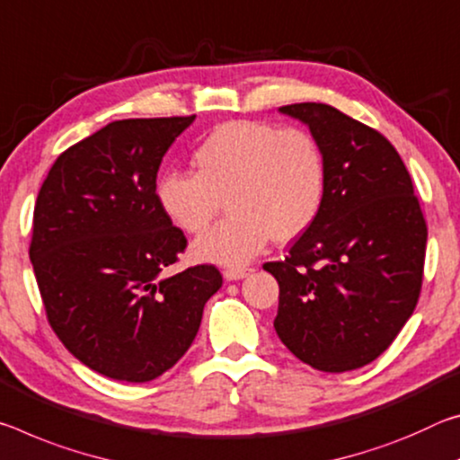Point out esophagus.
<instances>
[{
	"label": "esophagus",
	"instance_id": "1",
	"mask_svg": "<svg viewBox=\"0 0 460 460\" xmlns=\"http://www.w3.org/2000/svg\"><path fill=\"white\" fill-rule=\"evenodd\" d=\"M251 270L252 269H248V267H228L224 270V277L228 281H238V279H244L246 275H251Z\"/></svg>",
	"mask_w": 460,
	"mask_h": 460
}]
</instances>
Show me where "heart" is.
<instances>
[{
	"label": "heart",
	"instance_id": "heart-1",
	"mask_svg": "<svg viewBox=\"0 0 460 460\" xmlns=\"http://www.w3.org/2000/svg\"><path fill=\"white\" fill-rule=\"evenodd\" d=\"M193 164L198 172L161 175L156 201L181 230L201 234L226 199L230 214L193 246L198 259L220 265H244L270 238H299L326 195V155L304 128L232 119L199 142Z\"/></svg>",
	"mask_w": 460,
	"mask_h": 460
}]
</instances>
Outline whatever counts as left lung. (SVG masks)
I'll use <instances>...</instances> for the list:
<instances>
[{"instance_id": "obj_1", "label": "left lung", "mask_w": 460, "mask_h": 460, "mask_svg": "<svg viewBox=\"0 0 460 460\" xmlns=\"http://www.w3.org/2000/svg\"><path fill=\"white\" fill-rule=\"evenodd\" d=\"M326 155V195L285 259L275 330L301 363L344 373L385 352L416 310L428 226L408 169L375 128L326 103H291Z\"/></svg>"}]
</instances>
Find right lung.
<instances>
[{
    "label": "right lung",
    "mask_w": 460,
    "mask_h": 460,
    "mask_svg": "<svg viewBox=\"0 0 460 460\" xmlns=\"http://www.w3.org/2000/svg\"><path fill=\"white\" fill-rule=\"evenodd\" d=\"M193 119L103 126L58 156L36 198L28 252L47 320L75 358L110 379L169 371L222 288L208 262L167 277L187 238L156 201V172Z\"/></svg>",
    "instance_id": "right-lung-1"
}]
</instances>
